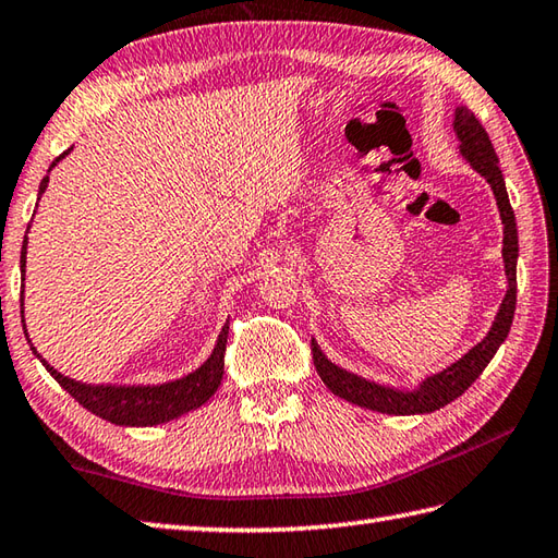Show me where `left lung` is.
Returning <instances> with one entry per match:
<instances>
[{
  "label": "left lung",
  "instance_id": "1",
  "mask_svg": "<svg viewBox=\"0 0 558 558\" xmlns=\"http://www.w3.org/2000/svg\"><path fill=\"white\" fill-rule=\"evenodd\" d=\"M454 131L457 138L461 141L459 150L466 157V162L486 180L496 194L498 211L502 220V262H506V275H508V293L500 303V311L496 315V323L488 330L476 347L461 356L447 369H442L435 376H427L415 391H398V388H388L381 384L366 381V378L350 374L335 366L328 356L320 352V347L311 342L313 347V364L318 369L323 384L330 388L335 396L344 398L354 405L376 410V413L386 415H417V413H433V410L445 408L447 403L454 401L466 388L476 381L481 372L486 369L493 354L498 352V347L506 342L510 325L514 318V303H518V223H514V214L508 198L506 180L498 167V155L493 150V143L488 133L474 111L466 107H459L454 113Z\"/></svg>",
  "mask_w": 558,
  "mask_h": 558
}]
</instances>
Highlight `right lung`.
Here are the masks:
<instances>
[{
    "mask_svg": "<svg viewBox=\"0 0 558 558\" xmlns=\"http://www.w3.org/2000/svg\"><path fill=\"white\" fill-rule=\"evenodd\" d=\"M68 153H62L50 167H56ZM46 186H48V177H44V182H40L38 196L46 192ZM24 267H26V238H24V247H21V269ZM21 306H24V303H21ZM226 342H228V323L223 325V330H220V335H218V342L214 347L211 356H208V360L198 366L196 372L186 374L184 378H177V381L160 384V386H89V384H80V381H75V378H68L52 369V366L36 350H34V354H38V360L44 362L50 376L56 378V381L65 388V391L75 398L80 405L92 410L94 415H99L101 420H109V423H113V425L150 427V425L167 423V420H174V417L189 413V410L204 405L208 398L218 391L220 378H223Z\"/></svg>",
    "mask_w": 558,
    "mask_h": 558,
    "instance_id": "obj_1",
    "label": "right lung"
}]
</instances>
